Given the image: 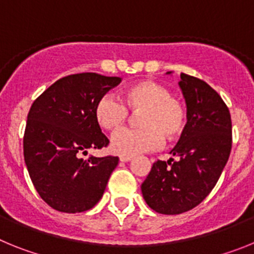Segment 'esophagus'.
I'll list each match as a JSON object with an SVG mask.
<instances>
[{"instance_id":"obj_1","label":"esophagus","mask_w":254,"mask_h":254,"mask_svg":"<svg viewBox=\"0 0 254 254\" xmlns=\"http://www.w3.org/2000/svg\"><path fill=\"white\" fill-rule=\"evenodd\" d=\"M132 159H133V156H131V155H121V156H120V160L123 161V163L131 161Z\"/></svg>"}]
</instances>
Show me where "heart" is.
I'll list each match as a JSON object with an SVG mask.
<instances>
[{"label": "heart", "instance_id": "1", "mask_svg": "<svg viewBox=\"0 0 254 254\" xmlns=\"http://www.w3.org/2000/svg\"><path fill=\"white\" fill-rule=\"evenodd\" d=\"M123 102L105 94L95 105L96 121L105 129L113 131L127 122L131 111L139 112L138 128H122L112 136L111 147L120 155H137L159 149L168 140L183 133L187 122L185 105L172 98V91L159 82L141 81L126 89Z\"/></svg>", "mask_w": 254, "mask_h": 254}]
</instances>
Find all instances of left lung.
Returning <instances> with one entry per match:
<instances>
[{"label": "left lung", "mask_w": 254, "mask_h": 254, "mask_svg": "<svg viewBox=\"0 0 254 254\" xmlns=\"http://www.w3.org/2000/svg\"><path fill=\"white\" fill-rule=\"evenodd\" d=\"M179 87L187 104V125L170 151L178 160L154 163L141 185L149 207L164 215L182 214L202 202L232 150V118L221 96L205 81L186 73H181Z\"/></svg>", "instance_id": "left-lung-1"}]
</instances>
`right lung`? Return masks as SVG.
I'll return each instance as SVG.
<instances>
[{
    "instance_id": "add662e5",
    "label": "right lung",
    "mask_w": 254,
    "mask_h": 254,
    "mask_svg": "<svg viewBox=\"0 0 254 254\" xmlns=\"http://www.w3.org/2000/svg\"><path fill=\"white\" fill-rule=\"evenodd\" d=\"M122 81L95 72L62 77L38 96L28 114L24 159L35 190L52 208L75 214L103 197L117 156L81 159L89 149L109 143L95 117V105Z\"/></svg>"
}]
</instances>
